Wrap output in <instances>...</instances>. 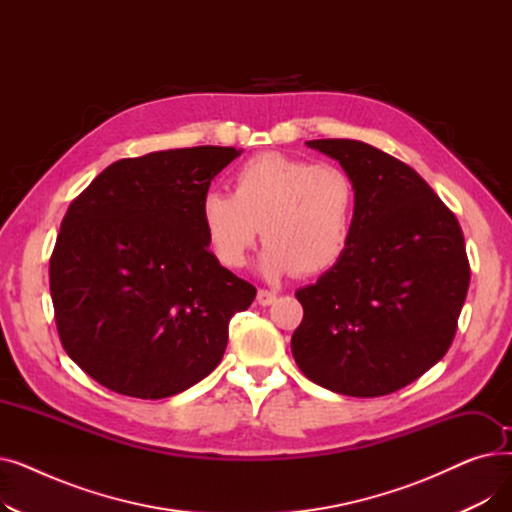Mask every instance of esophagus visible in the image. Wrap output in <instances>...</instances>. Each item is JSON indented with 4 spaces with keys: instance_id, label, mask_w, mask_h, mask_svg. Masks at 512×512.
<instances>
[{
    "instance_id": "34e87169",
    "label": "esophagus",
    "mask_w": 512,
    "mask_h": 512,
    "mask_svg": "<svg viewBox=\"0 0 512 512\" xmlns=\"http://www.w3.org/2000/svg\"><path fill=\"white\" fill-rule=\"evenodd\" d=\"M276 299H278V294H276V292H272V290H265V288H259V292H257V303H259V305L267 307V305H272Z\"/></svg>"
}]
</instances>
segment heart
I'll return each mask as SVG.
<instances>
[{"instance_id": "heart-1", "label": "heart", "mask_w": 512, "mask_h": 512, "mask_svg": "<svg viewBox=\"0 0 512 512\" xmlns=\"http://www.w3.org/2000/svg\"><path fill=\"white\" fill-rule=\"evenodd\" d=\"M355 205V184L342 168L259 153L236 170L232 195L203 197L201 222L215 259L230 270L247 263L261 232L265 276H317L344 257Z\"/></svg>"}]
</instances>
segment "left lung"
<instances>
[{"mask_svg": "<svg viewBox=\"0 0 512 512\" xmlns=\"http://www.w3.org/2000/svg\"><path fill=\"white\" fill-rule=\"evenodd\" d=\"M355 184L344 257L299 288L303 321L292 357L332 392L373 398L405 388L450 348L469 290L454 213L411 166L351 139L307 141Z\"/></svg>", "mask_w": 512, "mask_h": 512, "instance_id": "left-lung-1", "label": "left lung"}]
</instances>
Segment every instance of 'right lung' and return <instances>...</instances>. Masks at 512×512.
Segmentation results:
<instances>
[{"label": "right lung", "instance_id": "right-lung-1", "mask_svg": "<svg viewBox=\"0 0 512 512\" xmlns=\"http://www.w3.org/2000/svg\"><path fill=\"white\" fill-rule=\"evenodd\" d=\"M242 151L188 147L107 166L68 207L49 290L68 357L101 386L157 400L220 365L255 286L207 249L201 201Z\"/></svg>", "mask_w": 512, "mask_h": 512}]
</instances>
